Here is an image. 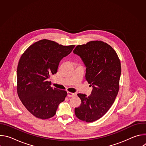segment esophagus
Instances as JSON below:
<instances>
[{"mask_svg":"<svg viewBox=\"0 0 146 146\" xmlns=\"http://www.w3.org/2000/svg\"><path fill=\"white\" fill-rule=\"evenodd\" d=\"M76 96V94L75 93H72L70 92H68V97H73Z\"/></svg>","mask_w":146,"mask_h":146,"instance_id":"esophagus-1","label":"esophagus"}]
</instances>
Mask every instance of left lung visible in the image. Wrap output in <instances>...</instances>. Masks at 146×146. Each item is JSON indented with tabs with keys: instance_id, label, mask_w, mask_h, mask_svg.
Returning a JSON list of instances; mask_svg holds the SVG:
<instances>
[{
	"instance_id": "left-lung-1",
	"label": "left lung",
	"mask_w": 146,
	"mask_h": 146,
	"mask_svg": "<svg viewBox=\"0 0 146 146\" xmlns=\"http://www.w3.org/2000/svg\"><path fill=\"white\" fill-rule=\"evenodd\" d=\"M73 53L84 62L87 68L86 78L93 87L88 96L77 94L81 103L75 108V114L80 120L93 122L108 112L118 94L121 73L120 60L112 47L100 40L78 45Z\"/></svg>"
}]
</instances>
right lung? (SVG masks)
<instances>
[{
	"instance_id": "obj_1",
	"label": "right lung",
	"mask_w": 146,
	"mask_h": 146,
	"mask_svg": "<svg viewBox=\"0 0 146 146\" xmlns=\"http://www.w3.org/2000/svg\"><path fill=\"white\" fill-rule=\"evenodd\" d=\"M74 45L62 46L48 39L30 46L21 56L17 66V90L26 109L37 118L52 117L67 92L51 87L47 80L56 73L59 62Z\"/></svg>"
}]
</instances>
